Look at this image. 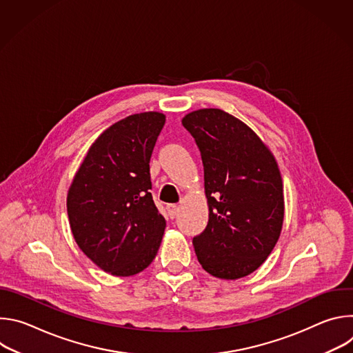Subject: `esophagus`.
Here are the masks:
<instances>
[{
  "label": "esophagus",
  "instance_id": "esophagus-1",
  "mask_svg": "<svg viewBox=\"0 0 353 353\" xmlns=\"http://www.w3.org/2000/svg\"><path fill=\"white\" fill-rule=\"evenodd\" d=\"M177 211H179V207L176 204H170L168 205V214L170 218H174L177 215Z\"/></svg>",
  "mask_w": 353,
  "mask_h": 353
}]
</instances>
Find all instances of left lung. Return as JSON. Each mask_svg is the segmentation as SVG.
I'll return each mask as SVG.
<instances>
[{
    "instance_id": "obj_1",
    "label": "left lung",
    "mask_w": 353,
    "mask_h": 353,
    "mask_svg": "<svg viewBox=\"0 0 353 353\" xmlns=\"http://www.w3.org/2000/svg\"><path fill=\"white\" fill-rule=\"evenodd\" d=\"M204 165L210 218L192 239L199 264L211 275L237 279L271 254L283 222V184L271 150L243 121L221 109L181 120Z\"/></svg>"
}]
</instances>
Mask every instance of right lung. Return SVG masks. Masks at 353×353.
Masks as SVG:
<instances>
[{"instance_id":"1","label":"right lung","mask_w":353,"mask_h":353,"mask_svg":"<svg viewBox=\"0 0 353 353\" xmlns=\"http://www.w3.org/2000/svg\"><path fill=\"white\" fill-rule=\"evenodd\" d=\"M165 121V114L146 112L109 127L89 148L68 190L77 244L116 276L143 271L163 237L166 221L149 192V162Z\"/></svg>"}]
</instances>
